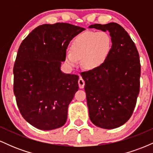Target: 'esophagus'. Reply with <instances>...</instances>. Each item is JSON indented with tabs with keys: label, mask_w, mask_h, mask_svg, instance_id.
<instances>
[{
	"label": "esophagus",
	"mask_w": 153,
	"mask_h": 153,
	"mask_svg": "<svg viewBox=\"0 0 153 153\" xmlns=\"http://www.w3.org/2000/svg\"><path fill=\"white\" fill-rule=\"evenodd\" d=\"M78 85L80 88H84V85H85V81H84V80L82 79V77H80V78H79Z\"/></svg>",
	"instance_id": "34e87169"
}]
</instances>
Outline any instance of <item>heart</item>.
Masks as SVG:
<instances>
[{"label":"heart","mask_w":153,"mask_h":153,"mask_svg":"<svg viewBox=\"0 0 153 153\" xmlns=\"http://www.w3.org/2000/svg\"><path fill=\"white\" fill-rule=\"evenodd\" d=\"M112 41L106 31H86L79 34L66 52V62L75 66L80 59L82 68L96 70L104 64L111 50Z\"/></svg>","instance_id":"obj_1"}]
</instances>
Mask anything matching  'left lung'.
<instances>
[{
  "mask_svg": "<svg viewBox=\"0 0 153 153\" xmlns=\"http://www.w3.org/2000/svg\"><path fill=\"white\" fill-rule=\"evenodd\" d=\"M89 28L109 32L111 50L98 69L82 72L89 117L103 129H114L129 120L140 93V56L134 42L117 23L96 24Z\"/></svg>",
  "mask_w": 153,
  "mask_h": 153,
  "instance_id": "8db88e82",
  "label": "left lung"
}]
</instances>
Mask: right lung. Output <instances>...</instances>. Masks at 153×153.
Segmentation results:
<instances>
[{
  "instance_id": "right-lung-1",
  "label": "right lung",
  "mask_w": 153,
  "mask_h": 153,
  "mask_svg": "<svg viewBox=\"0 0 153 153\" xmlns=\"http://www.w3.org/2000/svg\"><path fill=\"white\" fill-rule=\"evenodd\" d=\"M84 28L68 23L42 24L23 40L13 66V93L21 114L33 127H62L78 90L77 75L60 70L70 42Z\"/></svg>"
}]
</instances>
